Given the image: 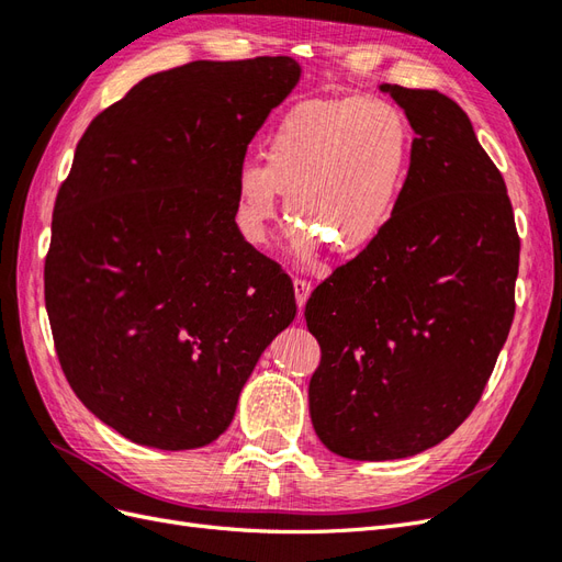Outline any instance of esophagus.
<instances>
[{
    "label": "esophagus",
    "mask_w": 562,
    "mask_h": 562,
    "mask_svg": "<svg viewBox=\"0 0 562 562\" xmlns=\"http://www.w3.org/2000/svg\"><path fill=\"white\" fill-rule=\"evenodd\" d=\"M293 291H295V302H297V310L302 312L304 302H307L310 293H312V283L304 281V279H295L293 281Z\"/></svg>",
    "instance_id": "1"
}]
</instances>
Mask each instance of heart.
I'll return each mask as SVG.
<instances>
[{
    "label": "heart",
    "mask_w": 562,
    "mask_h": 562,
    "mask_svg": "<svg viewBox=\"0 0 562 562\" xmlns=\"http://www.w3.org/2000/svg\"><path fill=\"white\" fill-rule=\"evenodd\" d=\"M411 155V124L386 98L297 103L271 128L265 164L246 161L236 173V223L248 244H265L283 192L300 255L318 244L359 252L394 215Z\"/></svg>",
    "instance_id": "b5f03b06"
}]
</instances>
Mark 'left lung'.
<instances>
[{
    "mask_svg": "<svg viewBox=\"0 0 562 562\" xmlns=\"http://www.w3.org/2000/svg\"><path fill=\"white\" fill-rule=\"evenodd\" d=\"M415 131L398 206L304 318L321 347L310 415L330 452L382 462L438 446L479 403L514 321L520 239L467 112L382 83Z\"/></svg>",
    "mask_w": 562,
    "mask_h": 562,
    "instance_id": "1",
    "label": "left lung"
}]
</instances>
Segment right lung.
Instances as JSON below:
<instances>
[{"instance_id": "add662e5", "label": "right lung", "mask_w": 562, "mask_h": 562, "mask_svg": "<svg viewBox=\"0 0 562 562\" xmlns=\"http://www.w3.org/2000/svg\"><path fill=\"white\" fill-rule=\"evenodd\" d=\"M300 75L288 56L187 63L81 135L50 225L46 312L77 398L133 443H213L297 314L291 279L234 217L248 143Z\"/></svg>"}]
</instances>
